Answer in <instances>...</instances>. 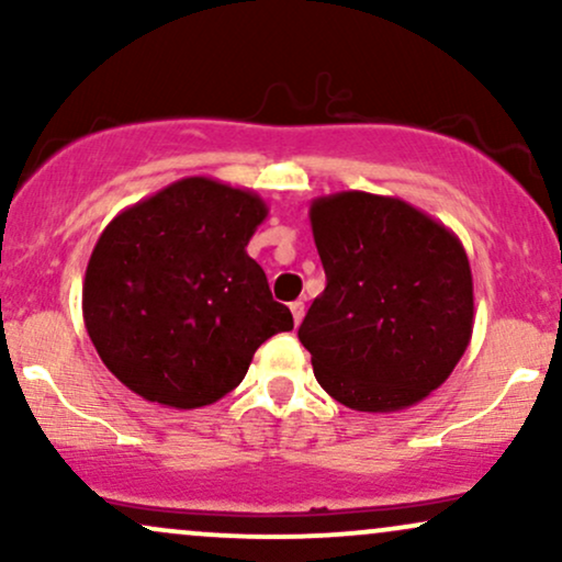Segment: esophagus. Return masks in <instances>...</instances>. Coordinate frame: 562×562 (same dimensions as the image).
I'll return each instance as SVG.
<instances>
[{
	"mask_svg": "<svg viewBox=\"0 0 562 562\" xmlns=\"http://www.w3.org/2000/svg\"><path fill=\"white\" fill-rule=\"evenodd\" d=\"M290 312H293V322H295V325H301L303 312H306V306H303V301H293V303H290Z\"/></svg>",
	"mask_w": 562,
	"mask_h": 562,
	"instance_id": "obj_1",
	"label": "esophagus"
}]
</instances>
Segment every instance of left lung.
I'll return each mask as SVG.
<instances>
[{"label": "left lung", "instance_id": "obj_1", "mask_svg": "<svg viewBox=\"0 0 562 562\" xmlns=\"http://www.w3.org/2000/svg\"><path fill=\"white\" fill-rule=\"evenodd\" d=\"M327 288L301 322L317 383L359 412H398L451 375L473 335L460 237L406 200L335 192L308 209Z\"/></svg>", "mask_w": 562, "mask_h": 562}]
</instances>
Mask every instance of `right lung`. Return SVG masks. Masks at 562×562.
Returning a JSON list of instances; mask_svg holds the SVG:
<instances>
[{
    "label": "right lung",
    "mask_w": 562,
    "mask_h": 562,
    "mask_svg": "<svg viewBox=\"0 0 562 562\" xmlns=\"http://www.w3.org/2000/svg\"><path fill=\"white\" fill-rule=\"evenodd\" d=\"M267 214L256 192L187 177L102 229L83 325L128 391L173 409L214 404L240 385L263 340L293 330L245 250Z\"/></svg>",
    "instance_id": "add662e5"
}]
</instances>
